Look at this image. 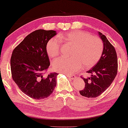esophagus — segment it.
I'll return each mask as SVG.
<instances>
[{
  "mask_svg": "<svg viewBox=\"0 0 128 128\" xmlns=\"http://www.w3.org/2000/svg\"><path fill=\"white\" fill-rule=\"evenodd\" d=\"M66 75L67 76L69 77V78H71L72 79H74V78H75V75H70V74H66Z\"/></svg>",
  "mask_w": 128,
  "mask_h": 128,
  "instance_id": "1",
  "label": "esophagus"
}]
</instances>
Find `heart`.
<instances>
[{"label":"heart","mask_w":128,"mask_h":128,"mask_svg":"<svg viewBox=\"0 0 128 128\" xmlns=\"http://www.w3.org/2000/svg\"><path fill=\"white\" fill-rule=\"evenodd\" d=\"M61 41L72 46L70 52L71 58L54 60L52 66L56 72L70 74L80 70L83 66L85 68H91L98 62L103 52L104 44L101 39L90 33L74 30L49 40L46 51L51 58L59 55Z\"/></svg>","instance_id":"heart-1"}]
</instances>
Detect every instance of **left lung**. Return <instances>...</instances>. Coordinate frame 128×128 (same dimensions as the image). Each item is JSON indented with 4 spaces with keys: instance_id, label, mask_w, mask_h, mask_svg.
<instances>
[{
    "instance_id": "left-lung-1",
    "label": "left lung",
    "mask_w": 128,
    "mask_h": 128,
    "mask_svg": "<svg viewBox=\"0 0 128 128\" xmlns=\"http://www.w3.org/2000/svg\"><path fill=\"white\" fill-rule=\"evenodd\" d=\"M104 44L102 56L92 68L87 72L91 76L83 78L85 87L79 93L86 98H96L110 86L116 77L118 68L116 52L105 35L99 32Z\"/></svg>"
}]
</instances>
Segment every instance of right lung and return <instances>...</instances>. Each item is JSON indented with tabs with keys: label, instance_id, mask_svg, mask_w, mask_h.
Returning <instances> with one entry per match:
<instances>
[{
	"label": "right lung",
	"instance_id": "right-lung-1",
	"mask_svg": "<svg viewBox=\"0 0 128 128\" xmlns=\"http://www.w3.org/2000/svg\"><path fill=\"white\" fill-rule=\"evenodd\" d=\"M55 30L38 29L28 34L14 48L11 58L12 77L23 93L41 100L53 93L58 74H44L50 66L46 44Z\"/></svg>",
	"mask_w": 128,
	"mask_h": 128
}]
</instances>
